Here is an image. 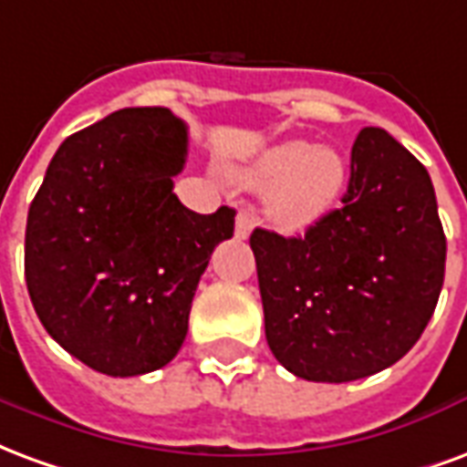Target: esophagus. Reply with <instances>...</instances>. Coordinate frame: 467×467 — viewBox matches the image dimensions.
<instances>
[{
  "label": "esophagus",
  "instance_id": "obj_1",
  "mask_svg": "<svg viewBox=\"0 0 467 467\" xmlns=\"http://www.w3.org/2000/svg\"><path fill=\"white\" fill-rule=\"evenodd\" d=\"M253 214L250 213L237 214V220H234V237H237V240H247L250 233H253Z\"/></svg>",
  "mask_w": 467,
  "mask_h": 467
}]
</instances>
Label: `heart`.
Wrapping results in <instances>:
<instances>
[{"mask_svg": "<svg viewBox=\"0 0 467 467\" xmlns=\"http://www.w3.org/2000/svg\"><path fill=\"white\" fill-rule=\"evenodd\" d=\"M250 190H263L265 213L277 227L297 233L310 227L340 202L348 184V160L330 144L313 147L305 140L270 144L237 170Z\"/></svg>", "mask_w": 467, "mask_h": 467, "instance_id": "heart-1", "label": "heart"}]
</instances>
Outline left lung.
Segmentation results:
<instances>
[{"label": "left lung", "mask_w": 467, "mask_h": 467, "mask_svg": "<svg viewBox=\"0 0 467 467\" xmlns=\"http://www.w3.org/2000/svg\"><path fill=\"white\" fill-rule=\"evenodd\" d=\"M265 337L313 382L390 368L418 343L441 297L445 233L431 174L380 127L352 144L343 207L305 237L254 230Z\"/></svg>", "instance_id": "obj_1"}]
</instances>
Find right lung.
Listing matches in <instances>:
<instances>
[{"instance_id":"add662e5","label":"right lung","mask_w":467,"mask_h":467,"mask_svg":"<svg viewBox=\"0 0 467 467\" xmlns=\"http://www.w3.org/2000/svg\"><path fill=\"white\" fill-rule=\"evenodd\" d=\"M187 127L167 107H127L59 144L26 214L25 277L36 317L92 370L132 378L182 348L210 254L234 210H187L172 177Z\"/></svg>"}]
</instances>
